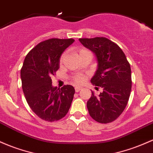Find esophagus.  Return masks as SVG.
<instances>
[{"mask_svg": "<svg viewBox=\"0 0 153 153\" xmlns=\"http://www.w3.org/2000/svg\"><path fill=\"white\" fill-rule=\"evenodd\" d=\"M82 89V88L81 87H78V86H76L75 88V92H79L80 90Z\"/></svg>", "mask_w": 153, "mask_h": 153, "instance_id": "1", "label": "esophagus"}]
</instances>
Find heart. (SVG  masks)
Returning a JSON list of instances; mask_svg holds the SVG:
<instances>
[{
  "mask_svg": "<svg viewBox=\"0 0 153 153\" xmlns=\"http://www.w3.org/2000/svg\"><path fill=\"white\" fill-rule=\"evenodd\" d=\"M88 53H91V52L88 50L85 49V48H80V49L78 50V56H79V57H81L82 56H83V55L86 54ZM65 57V53H63L61 55L59 59L60 64L63 62ZM71 80H73V83H75V84H82L83 83H84V81L85 80V75H83V74H76V75L71 77Z\"/></svg>",
  "mask_w": 153,
  "mask_h": 153,
  "instance_id": "1",
  "label": "heart"
}]
</instances>
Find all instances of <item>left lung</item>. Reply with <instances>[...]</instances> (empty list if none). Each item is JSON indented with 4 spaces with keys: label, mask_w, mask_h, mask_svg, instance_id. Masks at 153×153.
Returning <instances> with one entry per match:
<instances>
[{
    "label": "left lung",
    "mask_w": 153,
    "mask_h": 153,
    "mask_svg": "<svg viewBox=\"0 0 153 153\" xmlns=\"http://www.w3.org/2000/svg\"><path fill=\"white\" fill-rule=\"evenodd\" d=\"M79 41L96 54L98 68L91 82L102 88L100 95L91 91L87 102L89 115L99 123H111L128 104L132 82L130 64L121 48L108 38L96 37Z\"/></svg>",
    "instance_id": "1"
}]
</instances>
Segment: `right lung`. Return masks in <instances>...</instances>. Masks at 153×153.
<instances>
[{"instance_id":"1","label":"right lung","mask_w":153,"mask_h":153,"mask_svg":"<svg viewBox=\"0 0 153 153\" xmlns=\"http://www.w3.org/2000/svg\"><path fill=\"white\" fill-rule=\"evenodd\" d=\"M75 40L50 38L36 45L27 54L21 69L22 87L31 110L46 121H56L67 115L75 88L52 86L51 77L59 68L62 53Z\"/></svg>"}]
</instances>
